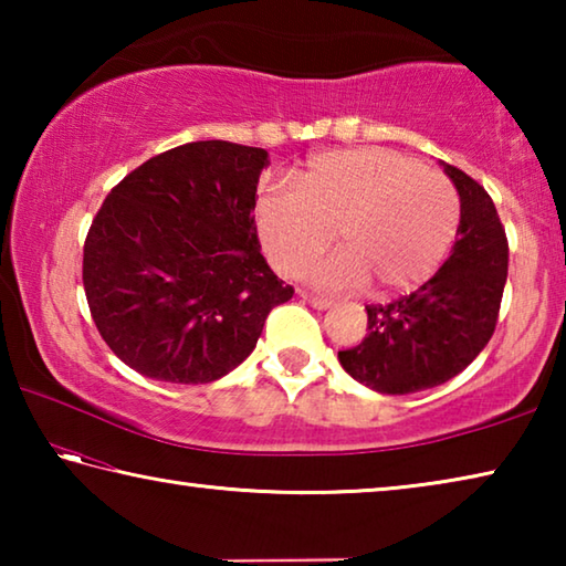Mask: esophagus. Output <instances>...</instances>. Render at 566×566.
I'll list each match as a JSON object with an SVG mask.
<instances>
[{"instance_id":"esophagus-1","label":"esophagus","mask_w":566,"mask_h":566,"mask_svg":"<svg viewBox=\"0 0 566 566\" xmlns=\"http://www.w3.org/2000/svg\"><path fill=\"white\" fill-rule=\"evenodd\" d=\"M300 296L306 304H312L314 310H329V306H332L327 296H317V294H310V292H300Z\"/></svg>"}]
</instances>
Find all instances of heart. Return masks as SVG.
<instances>
[{
	"label": "heart",
	"instance_id": "1",
	"mask_svg": "<svg viewBox=\"0 0 566 566\" xmlns=\"http://www.w3.org/2000/svg\"><path fill=\"white\" fill-rule=\"evenodd\" d=\"M327 292L375 284L379 296L417 290L444 262L459 229V197L449 179L385 147L334 149L296 171L294 191L270 189L256 202V232L272 266L304 272Z\"/></svg>",
	"mask_w": 566,
	"mask_h": 566
}]
</instances>
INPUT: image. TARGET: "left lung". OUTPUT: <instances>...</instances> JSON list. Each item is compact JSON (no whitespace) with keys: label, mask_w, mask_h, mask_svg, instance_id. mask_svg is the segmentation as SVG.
<instances>
[{"label":"left lung","mask_w":566,"mask_h":566,"mask_svg":"<svg viewBox=\"0 0 566 566\" xmlns=\"http://www.w3.org/2000/svg\"><path fill=\"white\" fill-rule=\"evenodd\" d=\"M459 195V229L432 280L391 304L367 306V337L339 364L379 395L444 385L492 339L510 266V244L492 197L462 169L444 165Z\"/></svg>","instance_id":"obj_1"}]
</instances>
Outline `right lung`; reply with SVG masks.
Instances as JSON below:
<instances>
[{
  "label": "right lung",
  "mask_w": 566,
  "mask_h": 566,
  "mask_svg": "<svg viewBox=\"0 0 566 566\" xmlns=\"http://www.w3.org/2000/svg\"><path fill=\"white\" fill-rule=\"evenodd\" d=\"M266 165L260 147L189 142L104 199L82 280L102 339L134 371L171 385L224 377L252 354L266 314L292 300L252 217Z\"/></svg>",
  "instance_id": "1"
}]
</instances>
